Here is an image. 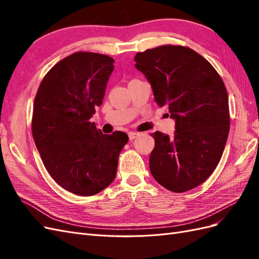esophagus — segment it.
I'll list each match as a JSON object with an SVG mask.
<instances>
[{"instance_id":"34e87169","label":"esophagus","mask_w":259,"mask_h":259,"mask_svg":"<svg viewBox=\"0 0 259 259\" xmlns=\"http://www.w3.org/2000/svg\"><path fill=\"white\" fill-rule=\"evenodd\" d=\"M137 136H139V133H136V132H128V138H130V140L135 139Z\"/></svg>"}]
</instances>
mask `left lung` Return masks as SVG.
I'll return each instance as SVG.
<instances>
[{
    "label": "left lung",
    "mask_w": 259,
    "mask_h": 259,
    "mask_svg": "<svg viewBox=\"0 0 259 259\" xmlns=\"http://www.w3.org/2000/svg\"><path fill=\"white\" fill-rule=\"evenodd\" d=\"M135 67L150 82L154 100L175 119V135L152 134L151 174L173 192H186L211 175L230 128L228 93L221 75L193 50L162 45L137 53Z\"/></svg>",
    "instance_id": "1"
}]
</instances>
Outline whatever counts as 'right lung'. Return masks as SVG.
I'll use <instances>...</instances> for the list:
<instances>
[{
    "label": "right lung",
    "instance_id": "add662e5",
    "mask_svg": "<svg viewBox=\"0 0 259 259\" xmlns=\"http://www.w3.org/2000/svg\"><path fill=\"white\" fill-rule=\"evenodd\" d=\"M114 59L76 52L45 74L34 98L32 136L46 170L64 189L90 197L110 185L128 136L105 135L91 117L103 104Z\"/></svg>",
    "mask_w": 259,
    "mask_h": 259
}]
</instances>
